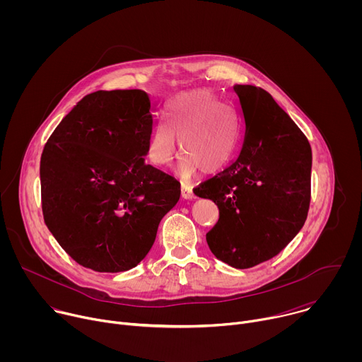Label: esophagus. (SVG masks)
<instances>
[{"label": "esophagus", "instance_id": "1", "mask_svg": "<svg viewBox=\"0 0 362 362\" xmlns=\"http://www.w3.org/2000/svg\"><path fill=\"white\" fill-rule=\"evenodd\" d=\"M182 197L186 199V200L194 199V193H193L192 187H189V186H186V185H182Z\"/></svg>", "mask_w": 362, "mask_h": 362}]
</instances>
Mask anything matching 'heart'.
<instances>
[{"label":"heart","instance_id":"b5f03b06","mask_svg":"<svg viewBox=\"0 0 362 362\" xmlns=\"http://www.w3.org/2000/svg\"><path fill=\"white\" fill-rule=\"evenodd\" d=\"M183 156L180 169L194 175L197 169L211 175L226 168L239 144V124L233 112L206 90L176 97L160 124L147 143V159L158 168H166L176 153Z\"/></svg>","mask_w":362,"mask_h":362}]
</instances>
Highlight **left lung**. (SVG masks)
<instances>
[{"mask_svg":"<svg viewBox=\"0 0 362 362\" xmlns=\"http://www.w3.org/2000/svg\"><path fill=\"white\" fill-rule=\"evenodd\" d=\"M242 139L235 160L193 193L219 208L206 233L222 262L246 269L278 255L302 229L311 202L313 151L261 87L235 84Z\"/></svg>","mask_w":362,"mask_h":362,"instance_id":"left-lung-1","label":"left lung"}]
</instances>
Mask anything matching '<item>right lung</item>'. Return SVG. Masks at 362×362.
I'll return each instance as SVG.
<instances>
[{
    "instance_id": "1",
    "label": "right lung",
    "mask_w": 362,
    "mask_h": 362,
    "mask_svg": "<svg viewBox=\"0 0 362 362\" xmlns=\"http://www.w3.org/2000/svg\"><path fill=\"white\" fill-rule=\"evenodd\" d=\"M153 112L143 90H100L83 97L44 146V222L84 268H134L180 197L176 179L144 163Z\"/></svg>"
}]
</instances>
